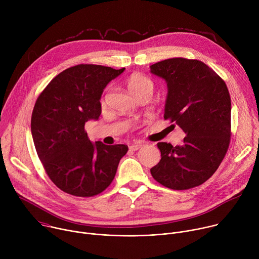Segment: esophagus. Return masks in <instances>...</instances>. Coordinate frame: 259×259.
Returning <instances> with one entry per match:
<instances>
[{"label":"esophagus","mask_w":259,"mask_h":259,"mask_svg":"<svg viewBox=\"0 0 259 259\" xmlns=\"http://www.w3.org/2000/svg\"><path fill=\"white\" fill-rule=\"evenodd\" d=\"M143 145H144L143 142H141V141H136V142H134L133 144L130 145V150H131V151H137V150L141 149V147H142Z\"/></svg>","instance_id":"obj_1"}]
</instances>
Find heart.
<instances>
[{
  "mask_svg": "<svg viewBox=\"0 0 259 259\" xmlns=\"http://www.w3.org/2000/svg\"><path fill=\"white\" fill-rule=\"evenodd\" d=\"M127 87L129 91L133 94L136 95L141 92L149 91L153 93L154 90V82L152 81L151 78L143 76V75H132L128 81H127Z\"/></svg>",
  "mask_w": 259,
  "mask_h": 259,
  "instance_id": "b5f03b06",
  "label": "heart"
}]
</instances>
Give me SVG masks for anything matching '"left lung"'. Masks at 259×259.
Masks as SVG:
<instances>
[{
	"label": "left lung",
	"instance_id": "left-lung-1",
	"mask_svg": "<svg viewBox=\"0 0 259 259\" xmlns=\"http://www.w3.org/2000/svg\"><path fill=\"white\" fill-rule=\"evenodd\" d=\"M168 94L164 119L186 133L181 145L159 142L161 160L151 169L162 186L180 191L200 186L223 162L231 140V96L225 81L197 59L170 58L151 65Z\"/></svg>",
	"mask_w": 259,
	"mask_h": 259
}]
</instances>
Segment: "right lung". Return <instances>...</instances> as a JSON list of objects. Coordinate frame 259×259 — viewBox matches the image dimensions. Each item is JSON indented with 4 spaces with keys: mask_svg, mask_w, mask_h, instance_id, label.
<instances>
[{
    "mask_svg": "<svg viewBox=\"0 0 259 259\" xmlns=\"http://www.w3.org/2000/svg\"><path fill=\"white\" fill-rule=\"evenodd\" d=\"M125 70L96 64L64 69L39 95L31 115V135L36 154L49 178L62 192L93 197L115 178L125 144L92 143L85 131L98 120L100 98L106 85Z\"/></svg>",
    "mask_w": 259,
    "mask_h": 259,
    "instance_id": "1",
    "label": "right lung"
}]
</instances>
